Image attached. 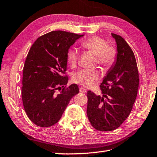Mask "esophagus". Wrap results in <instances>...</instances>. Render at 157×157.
Segmentation results:
<instances>
[{"label":"esophagus","mask_w":157,"mask_h":157,"mask_svg":"<svg viewBox=\"0 0 157 157\" xmlns=\"http://www.w3.org/2000/svg\"><path fill=\"white\" fill-rule=\"evenodd\" d=\"M79 91H80V92H81V93H86L87 92V90H85L84 87H80Z\"/></svg>","instance_id":"34e87169"}]
</instances>
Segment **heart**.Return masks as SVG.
<instances>
[{
    "mask_svg": "<svg viewBox=\"0 0 157 157\" xmlns=\"http://www.w3.org/2000/svg\"><path fill=\"white\" fill-rule=\"evenodd\" d=\"M81 46L85 49L90 51L95 55L98 64L104 67H110L115 61V49L109 46L107 42L102 37L92 36L81 42ZM78 51L76 49L71 48L67 53V60L71 67H75L78 62ZM98 71L95 69H81L73 72L72 78L73 81L85 87H91L98 78Z\"/></svg>",
    "mask_w": 157,
    "mask_h": 157,
    "instance_id": "b5f03b06",
    "label": "heart"
}]
</instances>
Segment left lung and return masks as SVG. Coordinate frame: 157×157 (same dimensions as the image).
<instances>
[{"mask_svg": "<svg viewBox=\"0 0 157 157\" xmlns=\"http://www.w3.org/2000/svg\"><path fill=\"white\" fill-rule=\"evenodd\" d=\"M117 45L116 60L100 85L102 96L87 91V114L91 126L111 131L124 122L137 95L139 73L135 57L123 37L111 33Z\"/></svg>", "mask_w": 157, "mask_h": 157, "instance_id": "obj_1", "label": "left lung"}]
</instances>
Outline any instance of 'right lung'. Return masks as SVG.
<instances>
[{"label": "right lung", "mask_w": 157, "mask_h": 157, "mask_svg": "<svg viewBox=\"0 0 157 157\" xmlns=\"http://www.w3.org/2000/svg\"><path fill=\"white\" fill-rule=\"evenodd\" d=\"M83 35L52 31L38 37L29 50L23 68L22 98L26 115L35 125L50 127L57 123L70 100L78 94L76 84L66 87L68 77L63 75L70 47Z\"/></svg>", "instance_id": "obj_1"}]
</instances>
